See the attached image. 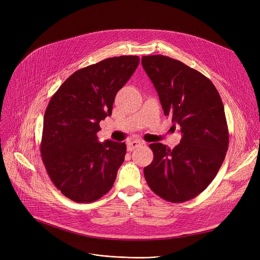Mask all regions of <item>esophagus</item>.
I'll return each mask as SVG.
<instances>
[{
  "mask_svg": "<svg viewBox=\"0 0 260 260\" xmlns=\"http://www.w3.org/2000/svg\"><path fill=\"white\" fill-rule=\"evenodd\" d=\"M143 142L139 141V140H133V141H128L127 142V149L128 151H133V149L139 147L140 145H142Z\"/></svg>",
  "mask_w": 260,
  "mask_h": 260,
  "instance_id": "34e87169",
  "label": "esophagus"
}]
</instances>
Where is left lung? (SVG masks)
I'll list each match as a JSON object with an SVG mask.
<instances>
[{
	"label": "left lung",
	"mask_w": 260,
	"mask_h": 260,
	"mask_svg": "<svg viewBox=\"0 0 260 260\" xmlns=\"http://www.w3.org/2000/svg\"><path fill=\"white\" fill-rule=\"evenodd\" d=\"M166 116L179 126L181 140L173 149L152 143L154 159L144 168L153 192L171 202L192 199L219 171L229 146L224 107L212 82L182 62L161 54L142 57Z\"/></svg>",
	"instance_id": "obj_1"
}]
</instances>
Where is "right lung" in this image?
Instances as JSON below:
<instances>
[{
  "instance_id": "obj_1",
  "label": "right lung",
  "mask_w": 260,
  "mask_h": 260,
  "mask_svg": "<svg viewBox=\"0 0 260 260\" xmlns=\"http://www.w3.org/2000/svg\"><path fill=\"white\" fill-rule=\"evenodd\" d=\"M139 57L105 59L74 73L52 95L43 122L41 155L53 184L76 202H92L112 188L124 161V142H99V123L112 115L117 92Z\"/></svg>"
}]
</instances>
